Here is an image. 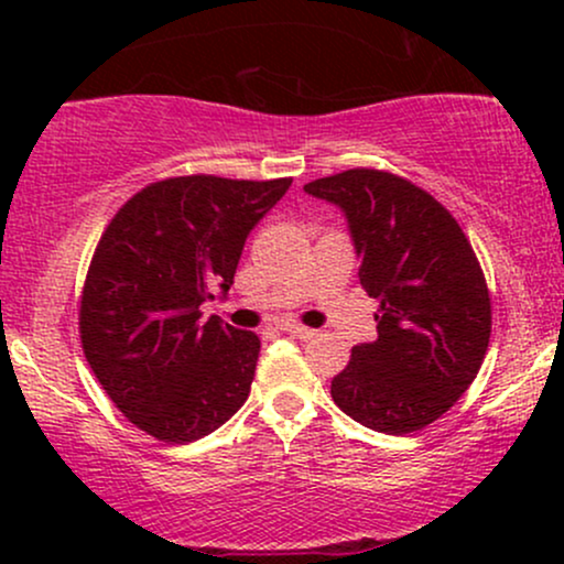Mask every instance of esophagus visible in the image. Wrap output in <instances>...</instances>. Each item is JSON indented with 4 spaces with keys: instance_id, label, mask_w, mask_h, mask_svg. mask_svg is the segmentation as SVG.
Here are the masks:
<instances>
[{
    "instance_id": "esophagus-1",
    "label": "esophagus",
    "mask_w": 564,
    "mask_h": 564,
    "mask_svg": "<svg viewBox=\"0 0 564 564\" xmlns=\"http://www.w3.org/2000/svg\"><path fill=\"white\" fill-rule=\"evenodd\" d=\"M278 328H281L283 334L296 336V339H313V336H315L313 328L302 326V323H291V321H286V323H281V326H278Z\"/></svg>"
}]
</instances>
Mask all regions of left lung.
I'll return each instance as SVG.
<instances>
[{"label":"left lung","instance_id":"8db88e82","mask_svg":"<svg viewBox=\"0 0 564 564\" xmlns=\"http://www.w3.org/2000/svg\"><path fill=\"white\" fill-rule=\"evenodd\" d=\"M347 219L360 286L379 302L377 339L352 347L334 403L368 430L408 435L467 392L490 341L475 251L440 200L398 174L347 170L304 185Z\"/></svg>","mask_w":564,"mask_h":564}]
</instances>
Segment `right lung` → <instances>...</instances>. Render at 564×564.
<instances>
[{"label": "right lung", "instance_id": "1", "mask_svg": "<svg viewBox=\"0 0 564 564\" xmlns=\"http://www.w3.org/2000/svg\"><path fill=\"white\" fill-rule=\"evenodd\" d=\"M291 180H161L116 212L82 291L87 364L116 408L164 443H193L246 403L260 339L200 321L228 294L251 228Z\"/></svg>", "mask_w": 564, "mask_h": 564}]
</instances>
